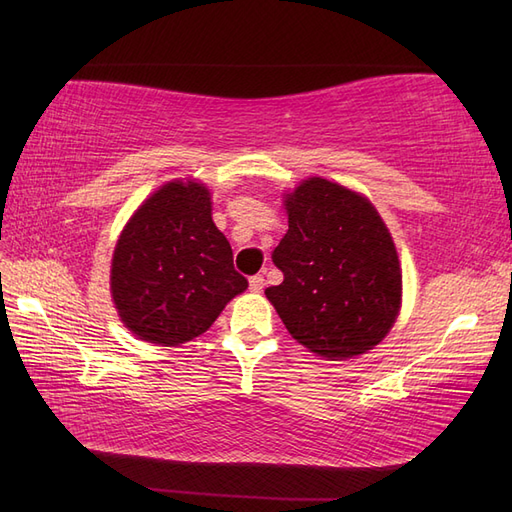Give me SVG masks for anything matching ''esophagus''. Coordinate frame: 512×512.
<instances>
[{
    "mask_svg": "<svg viewBox=\"0 0 512 512\" xmlns=\"http://www.w3.org/2000/svg\"><path fill=\"white\" fill-rule=\"evenodd\" d=\"M262 288H265V277H262V275H252L250 277V290L252 292H262Z\"/></svg>",
    "mask_w": 512,
    "mask_h": 512,
    "instance_id": "esophagus-1",
    "label": "esophagus"
}]
</instances>
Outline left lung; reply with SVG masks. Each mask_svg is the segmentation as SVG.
<instances>
[{"mask_svg":"<svg viewBox=\"0 0 512 512\" xmlns=\"http://www.w3.org/2000/svg\"><path fill=\"white\" fill-rule=\"evenodd\" d=\"M284 198L288 232L271 254L284 282L265 294L288 333L331 361L378 346L399 314L401 269L376 207L322 177Z\"/></svg>","mask_w":512,"mask_h":512,"instance_id":"1","label":"left lung"}]
</instances>
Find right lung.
<instances>
[{
  "label": "right lung",
  "instance_id": "1",
  "mask_svg": "<svg viewBox=\"0 0 512 512\" xmlns=\"http://www.w3.org/2000/svg\"><path fill=\"white\" fill-rule=\"evenodd\" d=\"M247 288L226 237L211 220L198 181H170L121 230L111 292L121 322L151 344L179 346L203 335Z\"/></svg>",
  "mask_w": 512,
  "mask_h": 512
}]
</instances>
